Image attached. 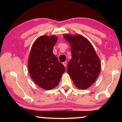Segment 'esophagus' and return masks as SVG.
Listing matches in <instances>:
<instances>
[{
    "label": "esophagus",
    "instance_id": "1",
    "mask_svg": "<svg viewBox=\"0 0 122 122\" xmlns=\"http://www.w3.org/2000/svg\"><path fill=\"white\" fill-rule=\"evenodd\" d=\"M62 64H63V66H65V67H66V66H67V62H66V61L64 62H63V63H62Z\"/></svg>",
    "mask_w": 122,
    "mask_h": 122
}]
</instances>
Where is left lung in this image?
Wrapping results in <instances>:
<instances>
[{
    "mask_svg": "<svg viewBox=\"0 0 122 122\" xmlns=\"http://www.w3.org/2000/svg\"><path fill=\"white\" fill-rule=\"evenodd\" d=\"M71 47V59L67 73L76 87L86 89L95 82L101 71V62L93 46L80 34H64Z\"/></svg>",
    "mask_w": 122,
    "mask_h": 122,
    "instance_id": "left-lung-1",
    "label": "left lung"
}]
</instances>
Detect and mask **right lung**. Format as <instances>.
<instances>
[{"label":"right lung","mask_w":122,"mask_h":122,"mask_svg":"<svg viewBox=\"0 0 122 122\" xmlns=\"http://www.w3.org/2000/svg\"><path fill=\"white\" fill-rule=\"evenodd\" d=\"M57 37L42 36L32 45L28 60L32 79L40 88L49 90L59 84L65 67L53 53Z\"/></svg>","instance_id":"1"}]
</instances>
